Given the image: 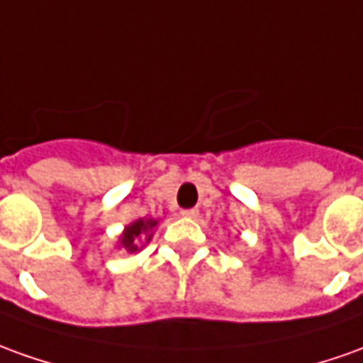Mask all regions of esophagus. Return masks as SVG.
Wrapping results in <instances>:
<instances>
[{"mask_svg":"<svg viewBox=\"0 0 363 363\" xmlns=\"http://www.w3.org/2000/svg\"><path fill=\"white\" fill-rule=\"evenodd\" d=\"M199 211H197L196 207H191V209H182V217H187V219H196Z\"/></svg>","mask_w":363,"mask_h":363,"instance_id":"1","label":"esophagus"}]
</instances>
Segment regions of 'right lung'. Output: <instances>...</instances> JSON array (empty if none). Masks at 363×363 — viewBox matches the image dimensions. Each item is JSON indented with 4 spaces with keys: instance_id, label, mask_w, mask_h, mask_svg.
<instances>
[{
    "instance_id": "right-lung-1",
    "label": "right lung",
    "mask_w": 363,
    "mask_h": 363,
    "mask_svg": "<svg viewBox=\"0 0 363 363\" xmlns=\"http://www.w3.org/2000/svg\"><path fill=\"white\" fill-rule=\"evenodd\" d=\"M157 221L154 219H140L136 223H132L130 227H126V231L122 235V245H124V249L130 251V253H136L138 251V245H140V239H144L146 233H148L152 227H156ZM152 235H148V241Z\"/></svg>"
}]
</instances>
